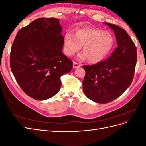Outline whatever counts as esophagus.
<instances>
[{"instance_id":"esophagus-1","label":"esophagus","mask_w":146,"mask_h":146,"mask_svg":"<svg viewBox=\"0 0 146 146\" xmlns=\"http://www.w3.org/2000/svg\"><path fill=\"white\" fill-rule=\"evenodd\" d=\"M80 66H81L80 64H79L77 62H74L73 63V68H77L78 67H80Z\"/></svg>"}]
</instances>
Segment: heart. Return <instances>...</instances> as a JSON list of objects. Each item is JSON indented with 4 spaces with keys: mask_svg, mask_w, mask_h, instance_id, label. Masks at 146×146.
I'll return each mask as SVG.
<instances>
[{
    "mask_svg": "<svg viewBox=\"0 0 146 146\" xmlns=\"http://www.w3.org/2000/svg\"><path fill=\"white\" fill-rule=\"evenodd\" d=\"M115 38L112 33L95 28H83L76 30L74 35L66 33L63 39V50L68 56L80 50L82 59L90 63H98L107 57L114 46Z\"/></svg>",
    "mask_w": 146,
    "mask_h": 146,
    "instance_id": "obj_1",
    "label": "heart"
}]
</instances>
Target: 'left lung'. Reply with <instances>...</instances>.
I'll list each match as a JSON object with an SVG mask.
<instances>
[{
    "label": "left lung",
    "instance_id": "left-lung-1",
    "mask_svg": "<svg viewBox=\"0 0 146 146\" xmlns=\"http://www.w3.org/2000/svg\"><path fill=\"white\" fill-rule=\"evenodd\" d=\"M105 24L114 30L117 47L108 58L83 66L86 72L84 93L99 104L110 102L123 93L133 80L137 61L136 46L126 31L115 24Z\"/></svg>",
    "mask_w": 146,
    "mask_h": 146
}]
</instances>
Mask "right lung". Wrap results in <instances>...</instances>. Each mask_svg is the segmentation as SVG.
<instances>
[{
  "label": "right lung",
  "instance_id": "add662e5",
  "mask_svg": "<svg viewBox=\"0 0 146 146\" xmlns=\"http://www.w3.org/2000/svg\"><path fill=\"white\" fill-rule=\"evenodd\" d=\"M59 19L41 17L21 29L13 42L10 67L16 82L31 98L43 100L60 89V77L73 63L63 54V36Z\"/></svg>",
  "mask_w": 146,
  "mask_h": 146
}]
</instances>
